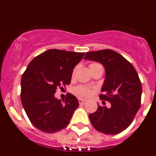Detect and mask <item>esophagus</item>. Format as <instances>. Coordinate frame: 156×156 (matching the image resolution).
<instances>
[{
  "instance_id": "obj_1",
  "label": "esophagus",
  "mask_w": 156,
  "mask_h": 156,
  "mask_svg": "<svg viewBox=\"0 0 156 156\" xmlns=\"http://www.w3.org/2000/svg\"><path fill=\"white\" fill-rule=\"evenodd\" d=\"M78 101H79L80 104H84V103L86 102V100H85V99H83V98H79L78 99Z\"/></svg>"
}]
</instances>
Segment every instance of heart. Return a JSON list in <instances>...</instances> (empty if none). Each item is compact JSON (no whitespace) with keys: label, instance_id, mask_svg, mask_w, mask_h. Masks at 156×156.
Wrapping results in <instances>:
<instances>
[{"label":"heart","instance_id":"b5f03b06","mask_svg":"<svg viewBox=\"0 0 156 156\" xmlns=\"http://www.w3.org/2000/svg\"><path fill=\"white\" fill-rule=\"evenodd\" d=\"M98 68H102V66L98 62H92L89 65V69H90V71ZM74 93L78 95L79 97H87L91 94V89L88 87L80 85V86H77L76 87H75Z\"/></svg>","mask_w":156,"mask_h":156}]
</instances>
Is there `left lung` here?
I'll return each instance as SVG.
<instances>
[{
    "label": "left lung",
    "mask_w": 156,
    "mask_h": 156,
    "mask_svg": "<svg viewBox=\"0 0 156 156\" xmlns=\"http://www.w3.org/2000/svg\"><path fill=\"white\" fill-rule=\"evenodd\" d=\"M84 58L104 66L105 80L99 98L111 104L110 108L98 105L89 115L90 122L105 134L121 133L131 124L140 107L142 87L138 74L131 63L110 49L87 52Z\"/></svg>",
    "instance_id": "left-lung-1"
}]
</instances>
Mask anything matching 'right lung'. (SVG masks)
Masks as SVG:
<instances>
[{
  "label": "right lung",
  "instance_id": "right-lung-1",
  "mask_svg": "<svg viewBox=\"0 0 156 156\" xmlns=\"http://www.w3.org/2000/svg\"><path fill=\"white\" fill-rule=\"evenodd\" d=\"M83 52L50 49L34 58L21 80V101L31 123L53 133L68 126L78 108L76 98L67 94L65 100L55 97L57 88L70 84L73 71Z\"/></svg>",
  "mask_w": 156,
  "mask_h": 156
}]
</instances>
